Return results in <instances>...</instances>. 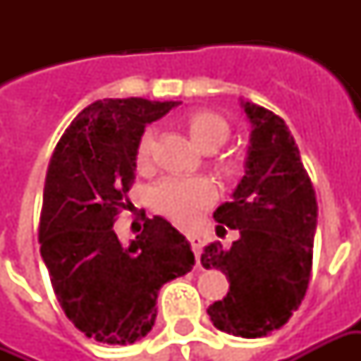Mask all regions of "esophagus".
<instances>
[{
    "instance_id": "obj_1",
    "label": "esophagus",
    "mask_w": 361,
    "mask_h": 361,
    "mask_svg": "<svg viewBox=\"0 0 361 361\" xmlns=\"http://www.w3.org/2000/svg\"><path fill=\"white\" fill-rule=\"evenodd\" d=\"M188 240H189V243H191L193 251H195L197 261H201V253H203V245H204L203 238L197 234H191V235H188Z\"/></svg>"
}]
</instances>
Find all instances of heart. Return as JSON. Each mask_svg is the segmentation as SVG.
<instances>
[{
  "instance_id": "b5f03b06",
  "label": "heart",
  "mask_w": 361,
  "mask_h": 361,
  "mask_svg": "<svg viewBox=\"0 0 361 361\" xmlns=\"http://www.w3.org/2000/svg\"><path fill=\"white\" fill-rule=\"evenodd\" d=\"M185 129L191 141L201 150H216L226 142L230 127L219 114L207 110H195L185 116ZM152 131H145L137 145V164H149L152 152ZM224 172H232V164H224ZM214 199V185L204 178H168L152 189V209L164 214L180 226H188L199 216L204 207Z\"/></svg>"
}]
</instances>
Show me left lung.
Segmentation results:
<instances>
[{
    "label": "left lung",
    "instance_id": "obj_1",
    "mask_svg": "<svg viewBox=\"0 0 361 361\" xmlns=\"http://www.w3.org/2000/svg\"><path fill=\"white\" fill-rule=\"evenodd\" d=\"M251 123L245 173L214 220L240 232L228 250L204 247V269H220L228 294L207 310L212 325L259 338L286 325L302 303L311 274L317 201L294 137L271 110L240 98Z\"/></svg>",
    "mask_w": 361,
    "mask_h": 361
}]
</instances>
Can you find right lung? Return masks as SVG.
Returning a JSON list of instances; mask_svg holds the SVG:
<instances>
[{
	"label": "right lung",
	"instance_id": "add662e5",
	"mask_svg": "<svg viewBox=\"0 0 361 361\" xmlns=\"http://www.w3.org/2000/svg\"><path fill=\"white\" fill-rule=\"evenodd\" d=\"M178 104L96 100L79 111L51 154L40 253L61 310L92 341L121 346L141 341L154 325L160 288L195 265L185 235L162 216L145 220L129 243L114 232L145 127Z\"/></svg>",
	"mask_w": 361,
	"mask_h": 361
}]
</instances>
